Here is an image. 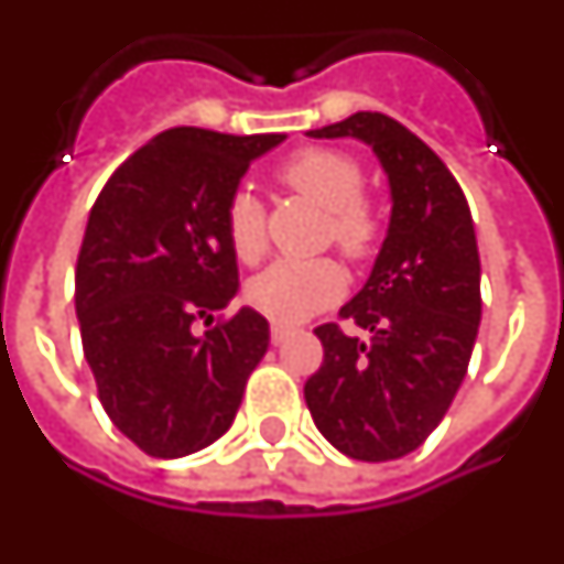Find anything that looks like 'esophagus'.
Returning a JSON list of instances; mask_svg holds the SVG:
<instances>
[{
	"label": "esophagus",
	"mask_w": 564,
	"mask_h": 564,
	"mask_svg": "<svg viewBox=\"0 0 564 564\" xmlns=\"http://www.w3.org/2000/svg\"><path fill=\"white\" fill-rule=\"evenodd\" d=\"M286 338H290V329L281 326V323H274V326H271V341H274V345H281V341H286Z\"/></svg>",
	"instance_id": "obj_1"
}]
</instances>
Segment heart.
I'll return each mask as SVG.
<instances>
[{"instance_id": "heart-1", "label": "heart", "mask_w": 564, "mask_h": 564, "mask_svg": "<svg viewBox=\"0 0 564 564\" xmlns=\"http://www.w3.org/2000/svg\"><path fill=\"white\" fill-rule=\"evenodd\" d=\"M281 183L326 210L329 238L350 259H364L378 238V216L364 192L357 159L338 149H305L283 161ZM226 238L243 265L265 253V210L253 192L238 188L226 204ZM345 293L333 259H281L247 283V302L278 323H299Z\"/></svg>"}]
</instances>
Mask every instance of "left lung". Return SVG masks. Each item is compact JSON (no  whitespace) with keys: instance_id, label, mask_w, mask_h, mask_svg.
<instances>
[{"instance_id":"8db88e82","label":"left lung","mask_w":564,"mask_h":564,"mask_svg":"<svg viewBox=\"0 0 564 564\" xmlns=\"http://www.w3.org/2000/svg\"><path fill=\"white\" fill-rule=\"evenodd\" d=\"M376 152L391 186V223L364 290L338 311L369 338L323 323V364L305 381L317 431L357 460H393L427 440L467 376L482 299L474 216L431 145L381 112L308 131Z\"/></svg>"}]
</instances>
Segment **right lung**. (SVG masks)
<instances>
[{
  "label": "right lung",
  "mask_w": 564,
  "mask_h": 564,
  "mask_svg": "<svg viewBox=\"0 0 564 564\" xmlns=\"http://www.w3.org/2000/svg\"><path fill=\"white\" fill-rule=\"evenodd\" d=\"M283 133L173 128L124 161L94 200L76 265V317L106 415L152 458H183L231 427L269 321L238 293L226 204Z\"/></svg>",
  "instance_id": "right-lung-1"
}]
</instances>
